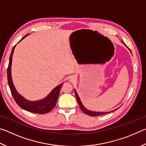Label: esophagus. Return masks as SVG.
<instances>
[{
    "label": "esophagus",
    "mask_w": 146,
    "mask_h": 146,
    "mask_svg": "<svg viewBox=\"0 0 146 146\" xmlns=\"http://www.w3.org/2000/svg\"><path fill=\"white\" fill-rule=\"evenodd\" d=\"M74 80H75V77H74V76H71V77L70 79V80L71 81V82H72V81H74Z\"/></svg>",
    "instance_id": "34e87169"
}]
</instances>
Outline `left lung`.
Listing matches in <instances>:
<instances>
[{
  "label": "left lung",
  "instance_id": "left-lung-1",
  "mask_svg": "<svg viewBox=\"0 0 146 146\" xmlns=\"http://www.w3.org/2000/svg\"><path fill=\"white\" fill-rule=\"evenodd\" d=\"M123 42V44H124V45L127 47V46L125 45V44H124V42ZM129 49V48H128ZM130 50V49H129ZM130 51H131V50H130ZM75 96H76V100H77V102H78V104H79V106H80V110L82 111L84 113H86V115H90V116H92V117H95V116H99V115H104V114H106V113H110V112H111V111H109V112H96V111H90V110H87V109H86L84 106H83V104H82V102H81V100H80V97H78V94H77V93H76V90H75ZM116 110H117V109H116ZM115 110H113V111H115Z\"/></svg>",
  "mask_w": 146,
  "mask_h": 146
}]
</instances>
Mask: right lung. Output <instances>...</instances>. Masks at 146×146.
Returning a JSON list of instances; mask_svg holds the SVG:
<instances>
[{"label": "right lung", "mask_w": 146, "mask_h": 146, "mask_svg": "<svg viewBox=\"0 0 146 146\" xmlns=\"http://www.w3.org/2000/svg\"><path fill=\"white\" fill-rule=\"evenodd\" d=\"M29 34H27L24 37L20 40V42L22 40H23L26 36L28 35ZM18 42V43H19ZM15 46H13L12 49L10 56H9V65L8 68V71H7V75H8V82L9 87L10 88L11 92L12 95L15 100L16 103L18 104L20 107L23 108V110L28 111L34 113H38V114H45L50 111L53 110L56 105V101L58 98L59 93H60V89L63 85V83L61 84L58 85L53 90L49 93V95L47 96L44 99L36 100V101H30L27 100L26 98L23 97L21 94L18 93V91L15 88V86L12 80L11 76V63H12V56L14 52V49L15 48Z\"/></svg>", "instance_id": "1"}]
</instances>
